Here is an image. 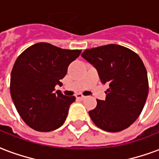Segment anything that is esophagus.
I'll return each mask as SVG.
<instances>
[{
	"label": "esophagus",
	"mask_w": 159,
	"mask_h": 159,
	"mask_svg": "<svg viewBox=\"0 0 159 159\" xmlns=\"http://www.w3.org/2000/svg\"><path fill=\"white\" fill-rule=\"evenodd\" d=\"M76 98H79V99H84V98H86V97H85V96H83V95H82V94H80V93H78L77 95H76Z\"/></svg>",
	"instance_id": "1"
}]
</instances>
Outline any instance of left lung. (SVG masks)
Returning a JSON list of instances; mask_svg holds the SVG:
<instances>
[{
	"label": "left lung",
	"mask_w": 159,
	"mask_h": 159,
	"mask_svg": "<svg viewBox=\"0 0 159 159\" xmlns=\"http://www.w3.org/2000/svg\"><path fill=\"white\" fill-rule=\"evenodd\" d=\"M81 56L97 70L108 86L105 100L89 111L93 123L106 132L126 129L136 120L148 96L147 72L139 56L116 44L86 49Z\"/></svg>",
	"instance_id": "8db88e82"
}]
</instances>
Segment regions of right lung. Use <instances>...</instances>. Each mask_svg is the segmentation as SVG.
Instances as JSON below:
<instances>
[{"mask_svg": "<svg viewBox=\"0 0 159 159\" xmlns=\"http://www.w3.org/2000/svg\"><path fill=\"white\" fill-rule=\"evenodd\" d=\"M80 52L40 42L17 58L11 73V97L28 126L38 132H51L64 124L75 97L54 92V87L61 85L68 66Z\"/></svg>", "mask_w": 159, "mask_h": 159, "instance_id": "obj_1", "label": "right lung"}]
</instances>
